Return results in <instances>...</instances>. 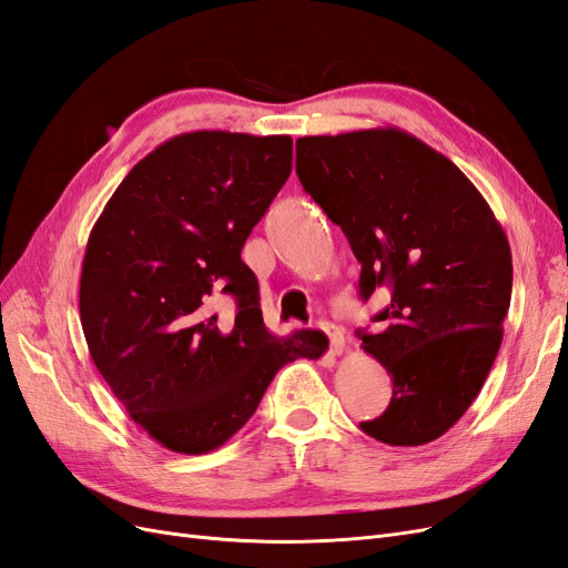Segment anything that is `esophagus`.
<instances>
[{
  "mask_svg": "<svg viewBox=\"0 0 568 568\" xmlns=\"http://www.w3.org/2000/svg\"><path fill=\"white\" fill-rule=\"evenodd\" d=\"M320 329L326 334V338H329V353L341 355L343 348H346V338H343V332L338 329V326L329 324V322H322Z\"/></svg>",
  "mask_w": 568,
  "mask_h": 568,
  "instance_id": "34e87169",
  "label": "esophagus"
}]
</instances>
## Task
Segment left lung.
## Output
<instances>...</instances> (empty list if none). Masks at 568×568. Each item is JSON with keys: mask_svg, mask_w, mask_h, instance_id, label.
<instances>
[{"mask_svg": "<svg viewBox=\"0 0 568 568\" xmlns=\"http://www.w3.org/2000/svg\"><path fill=\"white\" fill-rule=\"evenodd\" d=\"M296 173L363 265V301L390 288L376 332L357 336L393 395L359 428L403 448L440 438L500 351L511 298L505 230L450 159L398 128L301 136Z\"/></svg>", "mask_w": 568, "mask_h": 568, "instance_id": "left-lung-1", "label": "left lung"}]
</instances>
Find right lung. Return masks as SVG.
<instances>
[{"label": "right lung", "mask_w": 568, "mask_h": 568, "mask_svg": "<svg viewBox=\"0 0 568 568\" xmlns=\"http://www.w3.org/2000/svg\"><path fill=\"white\" fill-rule=\"evenodd\" d=\"M294 140L199 130L173 136L118 184L88 239L80 322L97 369L163 448L227 443L317 332H267L242 248L291 175ZM237 301L222 323L212 305Z\"/></svg>", "instance_id": "add662e5"}]
</instances>
